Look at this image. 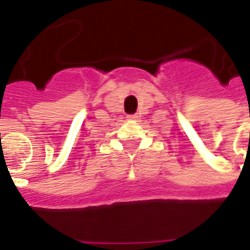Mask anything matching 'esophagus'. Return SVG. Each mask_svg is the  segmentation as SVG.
Here are the masks:
<instances>
[{
	"label": "esophagus",
	"instance_id": "esophagus-1",
	"mask_svg": "<svg viewBox=\"0 0 250 250\" xmlns=\"http://www.w3.org/2000/svg\"><path fill=\"white\" fill-rule=\"evenodd\" d=\"M138 117L136 114H132V115H127V121H136Z\"/></svg>",
	"mask_w": 250,
	"mask_h": 250
}]
</instances>
